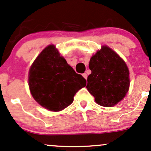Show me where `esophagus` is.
<instances>
[{"instance_id": "esophagus-1", "label": "esophagus", "mask_w": 151, "mask_h": 151, "mask_svg": "<svg viewBox=\"0 0 151 151\" xmlns=\"http://www.w3.org/2000/svg\"><path fill=\"white\" fill-rule=\"evenodd\" d=\"M82 76H83V77H84V78H85V79H86V80H87V78H88V74H87L86 73H84V74H82Z\"/></svg>"}]
</instances>
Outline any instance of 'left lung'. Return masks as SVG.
I'll return each instance as SVG.
<instances>
[{
    "mask_svg": "<svg viewBox=\"0 0 151 151\" xmlns=\"http://www.w3.org/2000/svg\"><path fill=\"white\" fill-rule=\"evenodd\" d=\"M89 68L91 74L86 88L97 104L112 107L124 98L129 88V71L124 61L111 48L102 46L91 57Z\"/></svg>",
    "mask_w": 151,
    "mask_h": 151,
    "instance_id": "left-lung-1",
    "label": "left lung"
}]
</instances>
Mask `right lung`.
<instances>
[{
  "label": "right lung",
  "mask_w": 151,
  "mask_h": 151,
  "mask_svg": "<svg viewBox=\"0 0 151 151\" xmlns=\"http://www.w3.org/2000/svg\"><path fill=\"white\" fill-rule=\"evenodd\" d=\"M28 82L34 99L51 111L69 106L76 93L86 86V80L75 72L53 45L45 47L35 60Z\"/></svg>",
  "instance_id": "right-lung-1"
}]
</instances>
